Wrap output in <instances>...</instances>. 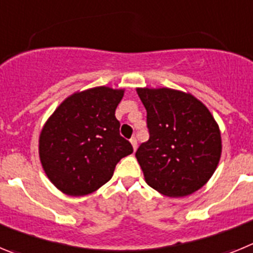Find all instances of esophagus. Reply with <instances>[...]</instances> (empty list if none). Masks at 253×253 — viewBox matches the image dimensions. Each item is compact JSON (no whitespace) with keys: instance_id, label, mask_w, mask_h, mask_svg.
I'll use <instances>...</instances> for the list:
<instances>
[{"instance_id":"esophagus-1","label":"esophagus","mask_w":253,"mask_h":253,"mask_svg":"<svg viewBox=\"0 0 253 253\" xmlns=\"http://www.w3.org/2000/svg\"><path fill=\"white\" fill-rule=\"evenodd\" d=\"M130 143H131V146H133V149H134V151H135V149H137V147H138L137 138H135V137H131V138H130Z\"/></svg>"}]
</instances>
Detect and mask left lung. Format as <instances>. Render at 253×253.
<instances>
[{
  "mask_svg": "<svg viewBox=\"0 0 253 253\" xmlns=\"http://www.w3.org/2000/svg\"><path fill=\"white\" fill-rule=\"evenodd\" d=\"M147 110L149 139L135 157L146 182L158 193L182 198L204 186L218 166L222 139L203 102L171 88H138Z\"/></svg>",
  "mask_w": 253,
  "mask_h": 253,
  "instance_id": "1",
  "label": "left lung"
}]
</instances>
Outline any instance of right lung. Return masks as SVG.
<instances>
[{"instance_id": "add662e5", "label": "right lung", "mask_w": 253, "mask_h": 253, "mask_svg": "<svg viewBox=\"0 0 253 253\" xmlns=\"http://www.w3.org/2000/svg\"><path fill=\"white\" fill-rule=\"evenodd\" d=\"M124 90L95 87L64 100L44 125L39 156L49 180L64 194H91L113 177L116 163L133 153L119 133L116 106Z\"/></svg>"}]
</instances>
